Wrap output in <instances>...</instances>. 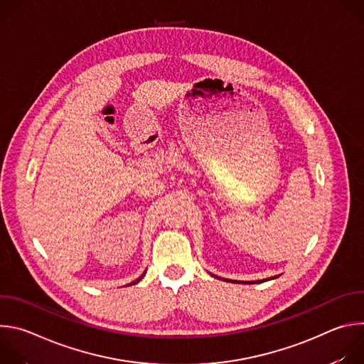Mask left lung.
Here are the masks:
<instances>
[{
    "label": "left lung",
    "instance_id": "8db88e82",
    "mask_svg": "<svg viewBox=\"0 0 364 364\" xmlns=\"http://www.w3.org/2000/svg\"><path fill=\"white\" fill-rule=\"evenodd\" d=\"M275 278H277V277H275ZM230 282H235V281H230ZM236 282H237V281H236ZM256 282H264V281H256ZM247 284H255V282L250 281V282H247Z\"/></svg>",
    "mask_w": 364,
    "mask_h": 364
}]
</instances>
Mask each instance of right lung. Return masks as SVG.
Here are the masks:
<instances>
[{"label":"right lung","instance_id":"obj_1","mask_svg":"<svg viewBox=\"0 0 364 364\" xmlns=\"http://www.w3.org/2000/svg\"><path fill=\"white\" fill-rule=\"evenodd\" d=\"M141 278H142V277H139V279H141ZM139 279H136V281H135V282H132V284H136Z\"/></svg>","mask_w":364,"mask_h":364}]
</instances>
